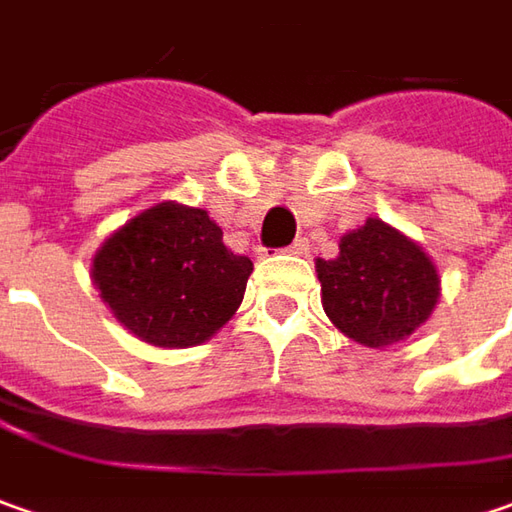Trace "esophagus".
Segmentation results:
<instances>
[{
  "label": "esophagus",
  "instance_id": "obj_1",
  "mask_svg": "<svg viewBox=\"0 0 512 512\" xmlns=\"http://www.w3.org/2000/svg\"><path fill=\"white\" fill-rule=\"evenodd\" d=\"M289 252H292V255H306V252H309V240H306V237H298V240L289 246Z\"/></svg>",
  "mask_w": 512,
  "mask_h": 512
}]
</instances>
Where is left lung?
I'll return each mask as SVG.
<instances>
[{
	"label": "left lung",
	"mask_w": 512,
	"mask_h": 512,
	"mask_svg": "<svg viewBox=\"0 0 512 512\" xmlns=\"http://www.w3.org/2000/svg\"><path fill=\"white\" fill-rule=\"evenodd\" d=\"M335 260H315L323 312L346 338L381 349L410 338L433 315L441 280L427 252L384 220L341 237Z\"/></svg>",
	"instance_id": "1"
}]
</instances>
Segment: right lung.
Segmentation results:
<instances>
[{
  "mask_svg": "<svg viewBox=\"0 0 512 512\" xmlns=\"http://www.w3.org/2000/svg\"><path fill=\"white\" fill-rule=\"evenodd\" d=\"M252 275L209 212L157 203L111 234L91 278L114 318L154 346L206 344L232 318Z\"/></svg>",
  "mask_w": 512,
  "mask_h": 512,
  "instance_id": "obj_1",
  "label": "right lung"
}]
</instances>
